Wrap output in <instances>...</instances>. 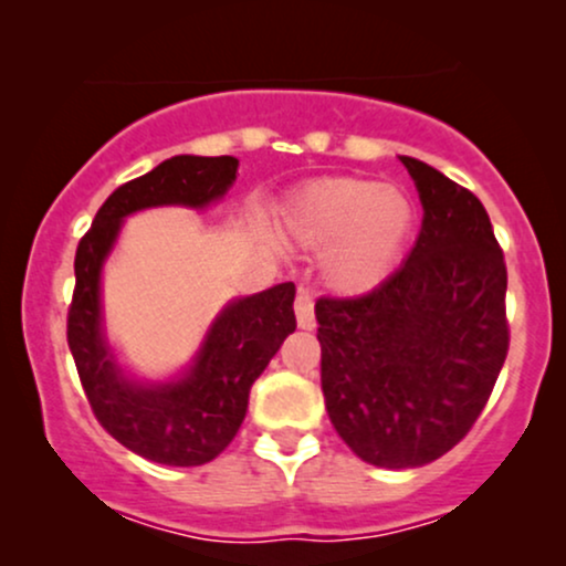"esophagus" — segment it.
Instances as JSON below:
<instances>
[{
    "mask_svg": "<svg viewBox=\"0 0 566 566\" xmlns=\"http://www.w3.org/2000/svg\"><path fill=\"white\" fill-rule=\"evenodd\" d=\"M295 316H297V327L303 329H314L316 327V316H314V295H311L308 287H297V297H295Z\"/></svg>",
    "mask_w": 566,
    "mask_h": 566,
    "instance_id": "esophagus-1",
    "label": "esophagus"
}]
</instances>
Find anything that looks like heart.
<instances>
[{"label":"heart","mask_w":566,"mask_h":566,"mask_svg":"<svg viewBox=\"0 0 566 566\" xmlns=\"http://www.w3.org/2000/svg\"><path fill=\"white\" fill-rule=\"evenodd\" d=\"M287 229L305 247H329L324 271L343 292H365L394 271L415 229L401 188L367 178H329L303 188L287 207Z\"/></svg>","instance_id":"1"}]
</instances>
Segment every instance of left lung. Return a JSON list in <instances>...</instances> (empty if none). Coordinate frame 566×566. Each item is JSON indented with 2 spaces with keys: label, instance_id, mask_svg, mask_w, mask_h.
<instances>
[{
  "label": "left lung",
  "instance_id": "8db88e82",
  "mask_svg": "<svg viewBox=\"0 0 566 566\" xmlns=\"http://www.w3.org/2000/svg\"><path fill=\"white\" fill-rule=\"evenodd\" d=\"M401 161L423 201L412 252L365 295L316 301L329 420L380 469L450 452L482 415L511 340L509 271L484 205L426 161Z\"/></svg>",
  "mask_w": 566,
  "mask_h": 566
}]
</instances>
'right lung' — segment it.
Here are the masks:
<instances>
[{"instance_id": "add662e5", "label": "right lung", "mask_w": 566, "mask_h": 566, "mask_svg": "<svg viewBox=\"0 0 566 566\" xmlns=\"http://www.w3.org/2000/svg\"><path fill=\"white\" fill-rule=\"evenodd\" d=\"M233 157H172L140 178L127 180L101 205L74 258V297L66 337L84 396L97 423L140 458L161 465H201L218 458L237 437L250 388L269 367L284 337L295 333V284L226 305L212 324L197 365L184 380L135 386L116 369L101 333V265L112 250L122 218L143 207H207L237 178Z\"/></svg>"}]
</instances>
